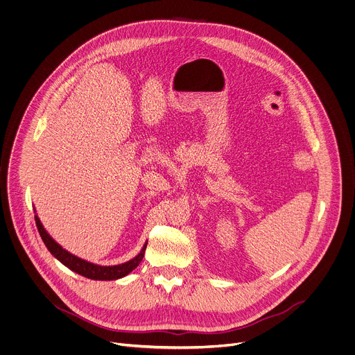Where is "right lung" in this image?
Returning <instances> with one entry per match:
<instances>
[{"label":"right lung","instance_id":"obj_1","mask_svg":"<svg viewBox=\"0 0 355 355\" xmlns=\"http://www.w3.org/2000/svg\"><path fill=\"white\" fill-rule=\"evenodd\" d=\"M35 220H36V225H37L40 237H42L44 245L47 247V250L51 252V255L54 258H57L64 266H67L72 272H75L83 277L92 279V280H118L121 277H125L142 262L145 251H146L148 243H145L144 248L135 258H132L131 261H128L125 263L114 265V266L96 265V263L87 262L85 259H80V258L72 255L71 252H68L67 250H64L58 243H55V240H53L51 235L46 231V228L43 227L37 214L35 216Z\"/></svg>","mask_w":355,"mask_h":355}]
</instances>
